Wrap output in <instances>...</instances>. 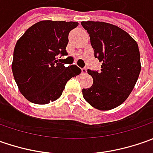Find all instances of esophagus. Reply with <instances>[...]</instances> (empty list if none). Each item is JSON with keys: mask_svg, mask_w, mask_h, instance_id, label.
Segmentation results:
<instances>
[{"mask_svg": "<svg viewBox=\"0 0 153 153\" xmlns=\"http://www.w3.org/2000/svg\"><path fill=\"white\" fill-rule=\"evenodd\" d=\"M81 71H82V74H87V68H82L81 69Z\"/></svg>", "mask_w": 153, "mask_h": 153, "instance_id": "obj_1", "label": "esophagus"}]
</instances>
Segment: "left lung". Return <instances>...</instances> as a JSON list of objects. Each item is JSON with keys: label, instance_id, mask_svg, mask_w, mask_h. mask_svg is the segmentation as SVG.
<instances>
[{"label": "left lung", "instance_id": "left-lung-1", "mask_svg": "<svg viewBox=\"0 0 153 153\" xmlns=\"http://www.w3.org/2000/svg\"><path fill=\"white\" fill-rule=\"evenodd\" d=\"M89 34L94 57L101 62L100 72L88 70L93 85L82 89L86 101L100 111L111 110L124 102L141 70L137 42L119 27L105 22L82 21Z\"/></svg>", "mask_w": 153, "mask_h": 153}]
</instances>
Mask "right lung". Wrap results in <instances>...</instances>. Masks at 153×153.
Returning <instances> with one entry per match:
<instances>
[{
	"label": "right lung",
	"mask_w": 153,
	"mask_h": 153,
	"mask_svg": "<svg viewBox=\"0 0 153 153\" xmlns=\"http://www.w3.org/2000/svg\"><path fill=\"white\" fill-rule=\"evenodd\" d=\"M77 22L43 20L30 26L18 40L12 70L20 93L29 101L45 105L61 96L65 84L81 73L76 65L57 60L67 55L68 36Z\"/></svg>",
	"instance_id": "right-lung-1"
}]
</instances>
